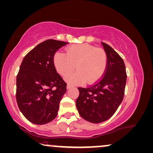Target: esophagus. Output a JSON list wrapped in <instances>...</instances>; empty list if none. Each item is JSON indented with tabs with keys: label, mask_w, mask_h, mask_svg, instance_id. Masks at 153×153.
I'll return each instance as SVG.
<instances>
[{
	"label": "esophagus",
	"mask_w": 153,
	"mask_h": 153,
	"mask_svg": "<svg viewBox=\"0 0 153 153\" xmlns=\"http://www.w3.org/2000/svg\"><path fill=\"white\" fill-rule=\"evenodd\" d=\"M71 87V85L70 84H68L67 86H66V88H67V89H70Z\"/></svg>",
	"instance_id": "esophagus-1"
}]
</instances>
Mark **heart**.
<instances>
[{
	"label": "heart",
	"instance_id": "1",
	"mask_svg": "<svg viewBox=\"0 0 153 153\" xmlns=\"http://www.w3.org/2000/svg\"><path fill=\"white\" fill-rule=\"evenodd\" d=\"M66 55L56 53L53 63L57 72L66 76L76 68L77 71L66 77V80L74 85L87 82L94 84L104 74L107 64L106 52L102 48L83 44L73 45L66 49Z\"/></svg>",
	"mask_w": 153,
	"mask_h": 153
}]
</instances>
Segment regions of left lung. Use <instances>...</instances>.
Returning <instances> with one entry per match:
<instances>
[{
	"mask_svg": "<svg viewBox=\"0 0 153 153\" xmlns=\"http://www.w3.org/2000/svg\"><path fill=\"white\" fill-rule=\"evenodd\" d=\"M107 57L104 75L94 85L78 87L76 107L87 121L99 123L107 120L117 110L124 97L127 74L121 57L109 45L102 42Z\"/></svg>",
	"mask_w": 153,
	"mask_h": 153,
	"instance_id": "left-lung-1",
	"label": "left lung"
}]
</instances>
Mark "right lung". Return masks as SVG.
I'll return each instance as SVG.
<instances>
[{
  "label": "right lung",
  "instance_id": "right-lung-1",
  "mask_svg": "<svg viewBox=\"0 0 153 153\" xmlns=\"http://www.w3.org/2000/svg\"><path fill=\"white\" fill-rule=\"evenodd\" d=\"M67 44L46 40L23 58L16 76V98L20 111L33 123L44 125L57 117L66 83L57 73L53 57Z\"/></svg>",
  "mask_w": 153,
  "mask_h": 153
}]
</instances>
